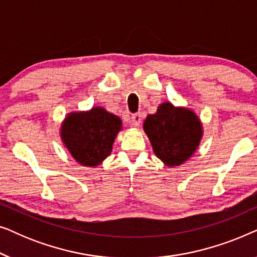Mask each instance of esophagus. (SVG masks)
<instances>
[{
    "label": "esophagus",
    "mask_w": 257,
    "mask_h": 257,
    "mask_svg": "<svg viewBox=\"0 0 257 257\" xmlns=\"http://www.w3.org/2000/svg\"><path fill=\"white\" fill-rule=\"evenodd\" d=\"M142 113H135L132 114V118H131V125L135 126V127H138L140 125V122H142Z\"/></svg>",
    "instance_id": "34e87169"
}]
</instances>
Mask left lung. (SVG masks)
<instances>
[{"instance_id":"1","label":"left lung","mask_w":257,"mask_h":257,"mask_svg":"<svg viewBox=\"0 0 257 257\" xmlns=\"http://www.w3.org/2000/svg\"><path fill=\"white\" fill-rule=\"evenodd\" d=\"M144 132L153 152L167 167H178L191 159L203 136L202 122L192 108L164 101L144 120Z\"/></svg>"}]
</instances>
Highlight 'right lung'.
<instances>
[{"label":"right lung","instance_id":"1","mask_svg":"<svg viewBox=\"0 0 257 257\" xmlns=\"http://www.w3.org/2000/svg\"><path fill=\"white\" fill-rule=\"evenodd\" d=\"M122 130L121 119L101 106L72 111L59 128L63 145L77 163L97 167L110 156L115 137Z\"/></svg>","mask_w":257,"mask_h":257}]
</instances>
